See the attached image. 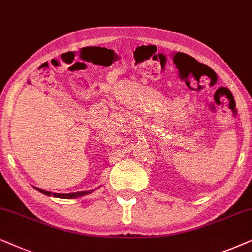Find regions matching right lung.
I'll return each mask as SVG.
<instances>
[{
    "mask_svg": "<svg viewBox=\"0 0 252 252\" xmlns=\"http://www.w3.org/2000/svg\"><path fill=\"white\" fill-rule=\"evenodd\" d=\"M35 190H38L39 192H41L43 194H46V196H53L55 197V198H63V199H75V198H78V197H83V196H86V194H90L92 193L93 190H87V191H78V192H71V193H56V192H50V191H46V190H42L40 189V188H36V187H33Z\"/></svg>",
    "mask_w": 252,
    "mask_h": 252,
    "instance_id": "obj_1",
    "label": "right lung"
}]
</instances>
